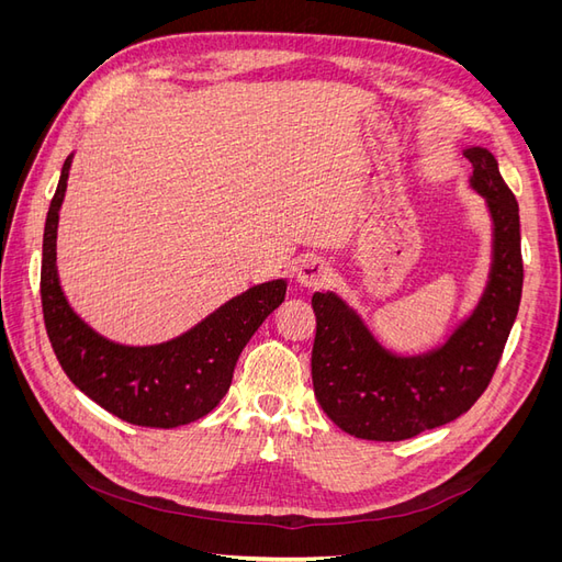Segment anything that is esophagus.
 Instances as JSON below:
<instances>
[{"mask_svg": "<svg viewBox=\"0 0 562 562\" xmlns=\"http://www.w3.org/2000/svg\"><path fill=\"white\" fill-rule=\"evenodd\" d=\"M295 277H297V281L302 285L318 288V285H323V283L330 279V267L323 262V260L310 258V255H307V258L300 260V265L295 269Z\"/></svg>", "mask_w": 562, "mask_h": 562, "instance_id": "obj_1", "label": "esophagus"}]
</instances>
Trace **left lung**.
Segmentation results:
<instances>
[{"label":"left lung","mask_w":562,"mask_h":562,"mask_svg":"<svg viewBox=\"0 0 562 562\" xmlns=\"http://www.w3.org/2000/svg\"><path fill=\"white\" fill-rule=\"evenodd\" d=\"M471 184L487 199L495 250L485 293L448 342L401 359L384 351L363 321L333 293H314V394L339 429L366 440H405L464 415L499 366L522 293L518 201L497 159L483 147L464 151Z\"/></svg>","instance_id":"obj_1"}]
</instances>
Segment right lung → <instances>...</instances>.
<instances>
[{"instance_id": "1", "label": "right lung", "mask_w": 562, "mask_h": 562, "mask_svg": "<svg viewBox=\"0 0 562 562\" xmlns=\"http://www.w3.org/2000/svg\"><path fill=\"white\" fill-rule=\"evenodd\" d=\"M70 164L67 157L46 213L40 279L44 326L60 368L91 401L138 427L173 429L209 415L227 394L246 342L283 302L285 281L250 288L171 342H110L70 310L58 283L56 229Z\"/></svg>"}]
</instances>
